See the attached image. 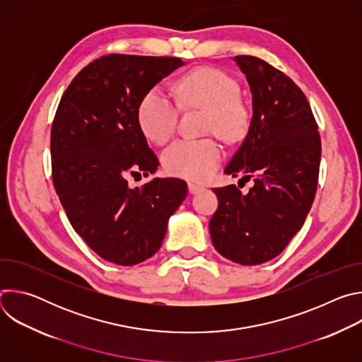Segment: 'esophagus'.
<instances>
[{"label":"esophagus","instance_id":"esophagus-1","mask_svg":"<svg viewBox=\"0 0 362 362\" xmlns=\"http://www.w3.org/2000/svg\"><path fill=\"white\" fill-rule=\"evenodd\" d=\"M187 187H189V192H190V193H196V192L203 190V186L196 185V183H193V182H189V183H187Z\"/></svg>","mask_w":362,"mask_h":362}]
</instances>
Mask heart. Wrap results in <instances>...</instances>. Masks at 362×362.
Wrapping results in <instances>:
<instances>
[{
    "instance_id": "obj_1",
    "label": "heart",
    "mask_w": 362,
    "mask_h": 362,
    "mask_svg": "<svg viewBox=\"0 0 362 362\" xmlns=\"http://www.w3.org/2000/svg\"><path fill=\"white\" fill-rule=\"evenodd\" d=\"M175 88L180 105L204 110L206 133L235 141L247 132L250 113L239 95L238 81L229 74L212 67H199L179 77ZM137 124L146 139L165 144L176 130L177 107L165 91L150 88L139 101ZM222 154L215 139L179 140L163 153V165L173 176L204 180L216 169Z\"/></svg>"
}]
</instances>
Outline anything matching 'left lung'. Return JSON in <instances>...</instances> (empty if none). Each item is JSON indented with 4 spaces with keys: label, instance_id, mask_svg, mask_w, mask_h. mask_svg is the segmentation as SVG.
Returning <instances> with one entry per match:
<instances>
[{
    "label": "left lung",
    "instance_id": "8db88e82",
    "mask_svg": "<svg viewBox=\"0 0 362 362\" xmlns=\"http://www.w3.org/2000/svg\"><path fill=\"white\" fill-rule=\"evenodd\" d=\"M252 93L253 115L225 173L249 180L212 189L219 206L209 222L216 250L240 265L278 256L302 228L320 176L321 137L302 90L281 70L253 56H236Z\"/></svg>",
    "mask_w": 362,
    "mask_h": 362
}]
</instances>
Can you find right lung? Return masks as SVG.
<instances>
[{"label": "right lung", "mask_w": 362, "mask_h": 362, "mask_svg": "<svg viewBox=\"0 0 362 362\" xmlns=\"http://www.w3.org/2000/svg\"><path fill=\"white\" fill-rule=\"evenodd\" d=\"M183 64L177 57L101 56L73 78L51 126V175L66 215L84 242L116 265L156 253L187 194L176 177L134 189L127 182L159 166L137 124L139 101Z\"/></svg>", "instance_id": "right-lung-1"}]
</instances>
